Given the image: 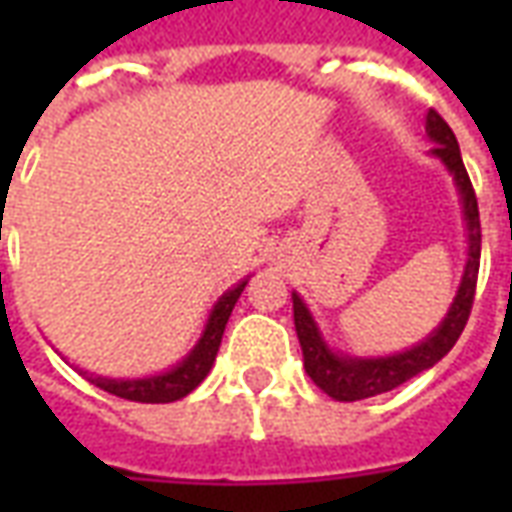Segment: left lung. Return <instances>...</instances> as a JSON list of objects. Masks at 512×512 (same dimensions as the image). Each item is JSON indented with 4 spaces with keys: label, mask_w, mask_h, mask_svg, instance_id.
<instances>
[{
    "label": "left lung",
    "mask_w": 512,
    "mask_h": 512,
    "mask_svg": "<svg viewBox=\"0 0 512 512\" xmlns=\"http://www.w3.org/2000/svg\"><path fill=\"white\" fill-rule=\"evenodd\" d=\"M425 134L433 142L430 156L439 158L444 169L452 175V183L458 189L463 216V233H466V263H463L461 285L455 290L450 310L441 318V323L422 337L417 345H411L406 351L384 356H351L343 351H334L326 343L321 326L315 321V315L307 307V301L301 299L293 290V323L299 334L301 354H304V370L307 376L321 386L323 392L334 400H365L376 397L381 392H389L395 386L406 384L408 378L419 376L422 370L441 362L450 354V348L458 343L463 326L469 321L472 312L474 288H477V271H480V211H477V197H474L472 180L463 167L461 147L452 134V128L441 120L439 112L428 109L425 115Z\"/></svg>",
    "instance_id": "8db88e82"
}]
</instances>
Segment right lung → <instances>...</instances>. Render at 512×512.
<instances>
[{"label": "right lung", "mask_w": 512, "mask_h": 512, "mask_svg": "<svg viewBox=\"0 0 512 512\" xmlns=\"http://www.w3.org/2000/svg\"><path fill=\"white\" fill-rule=\"evenodd\" d=\"M249 277H252V274H246L241 282H235L233 288H227L222 296L216 299V304L211 307V315H208V321L202 326L200 340L194 343V348L180 359L178 365H172L167 367V370H161V373H153V376L142 378L95 376V373H87V370H79V373L87 376L90 384L101 386L109 395L126 397V400H136V403H172V400L186 397L205 381L208 373H211L213 362H216V354H219V345H222L224 326L230 321L235 301L241 299V293H244Z\"/></svg>", "instance_id": "1"}]
</instances>
